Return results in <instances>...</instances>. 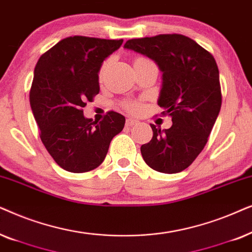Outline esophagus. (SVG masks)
Wrapping results in <instances>:
<instances>
[{
	"instance_id": "1",
	"label": "esophagus",
	"mask_w": 252,
	"mask_h": 252,
	"mask_svg": "<svg viewBox=\"0 0 252 252\" xmlns=\"http://www.w3.org/2000/svg\"><path fill=\"white\" fill-rule=\"evenodd\" d=\"M138 123H139V121L137 119H133V117H128L126 121V124L128 126H135V124H138Z\"/></svg>"
}]
</instances>
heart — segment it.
Instances as JSON below:
<instances>
[{"instance_id": "heart-1", "label": "heart", "mask_w": 252, "mask_h": 252, "mask_svg": "<svg viewBox=\"0 0 252 252\" xmlns=\"http://www.w3.org/2000/svg\"><path fill=\"white\" fill-rule=\"evenodd\" d=\"M128 108L131 109V110H135V109H137V106H135V105H129Z\"/></svg>"}]
</instances>
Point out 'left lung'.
<instances>
[{"instance_id": "left-lung-1", "label": "left lung", "mask_w": 252, "mask_h": 252, "mask_svg": "<svg viewBox=\"0 0 252 252\" xmlns=\"http://www.w3.org/2000/svg\"><path fill=\"white\" fill-rule=\"evenodd\" d=\"M124 48L156 62L162 72L158 105L172 117V126L151 124L153 137L140 146L151 168L180 173L199 156L221 108L219 69L211 54L182 34L128 40Z\"/></svg>"}]
</instances>
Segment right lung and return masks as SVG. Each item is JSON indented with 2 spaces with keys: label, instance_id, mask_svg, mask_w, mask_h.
Returning <instances> with one entry per match:
<instances>
[{
  "label": "right lung",
  "instance_id": "1",
  "mask_svg": "<svg viewBox=\"0 0 252 252\" xmlns=\"http://www.w3.org/2000/svg\"><path fill=\"white\" fill-rule=\"evenodd\" d=\"M123 40L70 36L39 59L30 105L40 138L55 162L71 173H85L102 163L109 144L124 128L126 117L109 112L101 122L82 108L100 91L99 71Z\"/></svg>",
  "mask_w": 252,
  "mask_h": 252
}]
</instances>
